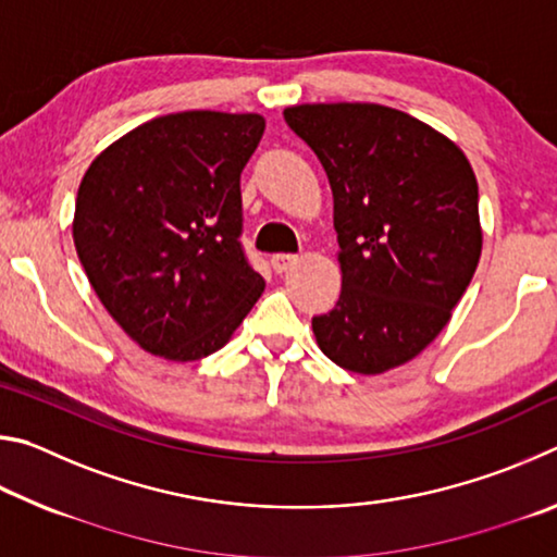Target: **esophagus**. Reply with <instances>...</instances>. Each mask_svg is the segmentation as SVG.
Wrapping results in <instances>:
<instances>
[{
	"instance_id": "34e87169",
	"label": "esophagus",
	"mask_w": 557,
	"mask_h": 557,
	"mask_svg": "<svg viewBox=\"0 0 557 557\" xmlns=\"http://www.w3.org/2000/svg\"><path fill=\"white\" fill-rule=\"evenodd\" d=\"M297 256H287V252H277V256H272V270L275 272H287V270H292L297 265Z\"/></svg>"
}]
</instances>
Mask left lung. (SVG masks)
Instances as JSON below:
<instances>
[{"mask_svg": "<svg viewBox=\"0 0 557 557\" xmlns=\"http://www.w3.org/2000/svg\"><path fill=\"white\" fill-rule=\"evenodd\" d=\"M285 120L334 194L342 295L312 319L317 344L346 371L398 369L447 326L482 258L474 169L442 132L379 102H305Z\"/></svg>", "mask_w": 557, "mask_h": 557, "instance_id": "1", "label": "left lung"}]
</instances>
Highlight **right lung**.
<instances>
[{
	"label": "right lung",
	"instance_id": "1",
	"mask_svg": "<svg viewBox=\"0 0 557 557\" xmlns=\"http://www.w3.org/2000/svg\"><path fill=\"white\" fill-rule=\"evenodd\" d=\"M262 132L258 112H174L129 129L83 174L81 265L147 354L188 363L219 351L265 289L238 243L240 172Z\"/></svg>",
	"mask_w": 557,
	"mask_h": 557
}]
</instances>
